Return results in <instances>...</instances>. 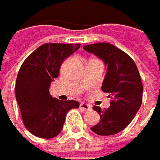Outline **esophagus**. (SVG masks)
<instances>
[{"label":"esophagus","instance_id":"esophagus-1","mask_svg":"<svg viewBox=\"0 0 160 160\" xmlns=\"http://www.w3.org/2000/svg\"><path fill=\"white\" fill-rule=\"evenodd\" d=\"M80 108L82 109V110H84V111H88L89 109H91V107L89 105L86 104V103H80Z\"/></svg>","mask_w":160,"mask_h":160}]
</instances>
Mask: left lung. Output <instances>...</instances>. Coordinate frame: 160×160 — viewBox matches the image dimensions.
Here are the masks:
<instances>
[{
    "label": "left lung",
    "instance_id": "8db88e82",
    "mask_svg": "<svg viewBox=\"0 0 160 160\" xmlns=\"http://www.w3.org/2000/svg\"><path fill=\"white\" fill-rule=\"evenodd\" d=\"M83 48L103 60L108 67L102 90L113 98L108 109L101 110L94 106L100 121L91 130L98 135H114L128 125L142 106L143 87L140 73L126 52L109 43H97Z\"/></svg>",
    "mask_w": 160,
    "mask_h": 160
}]
</instances>
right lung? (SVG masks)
Listing matches in <instances>:
<instances>
[{
    "mask_svg": "<svg viewBox=\"0 0 160 160\" xmlns=\"http://www.w3.org/2000/svg\"><path fill=\"white\" fill-rule=\"evenodd\" d=\"M80 44H44L25 60L18 73L15 92L24 125L32 134L51 139L61 132L67 113L78 108L75 100L62 101L49 93L62 62Z\"/></svg>",
    "mask_w": 160,
    "mask_h": 160,
    "instance_id": "add662e5",
    "label": "right lung"
}]
</instances>
